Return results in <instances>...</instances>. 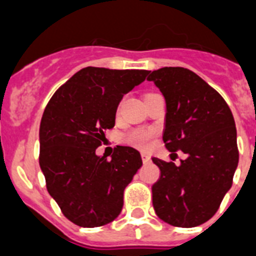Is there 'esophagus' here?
I'll return each instance as SVG.
<instances>
[{
  "label": "esophagus",
  "instance_id": "1",
  "mask_svg": "<svg viewBox=\"0 0 256 256\" xmlns=\"http://www.w3.org/2000/svg\"><path fill=\"white\" fill-rule=\"evenodd\" d=\"M141 158H142L144 164H149V162H150V156H148V154L142 153V154H141Z\"/></svg>",
  "mask_w": 256,
  "mask_h": 256
}]
</instances>
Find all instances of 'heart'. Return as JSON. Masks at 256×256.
Segmentation results:
<instances>
[{"instance_id": "b5f03b06", "label": "heart", "mask_w": 256, "mask_h": 256, "mask_svg": "<svg viewBox=\"0 0 256 256\" xmlns=\"http://www.w3.org/2000/svg\"><path fill=\"white\" fill-rule=\"evenodd\" d=\"M154 132L152 130H133L124 136V140L132 145V146L148 150L153 146L154 144Z\"/></svg>"}]
</instances>
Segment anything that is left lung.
<instances>
[{
	"instance_id": "obj_1",
	"label": "left lung",
	"mask_w": 256,
	"mask_h": 256,
	"mask_svg": "<svg viewBox=\"0 0 256 256\" xmlns=\"http://www.w3.org/2000/svg\"><path fill=\"white\" fill-rule=\"evenodd\" d=\"M148 81L166 102L164 146L187 156L178 166L152 158L161 171L152 186L154 210L172 226H199L217 212L238 166L233 114L222 96L188 69L161 68Z\"/></svg>"
}]
</instances>
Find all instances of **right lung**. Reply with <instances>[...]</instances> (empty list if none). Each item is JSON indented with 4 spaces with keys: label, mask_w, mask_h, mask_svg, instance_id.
I'll use <instances>...</instances> for the list:
<instances>
[{
    "label": "right lung",
    "mask_w": 256,
    "mask_h": 256,
    "mask_svg": "<svg viewBox=\"0 0 256 256\" xmlns=\"http://www.w3.org/2000/svg\"><path fill=\"white\" fill-rule=\"evenodd\" d=\"M149 70L88 66L72 76L48 102L40 122L39 164L47 190L69 221L103 226L119 216L124 190L142 166L138 150L118 146L111 160L96 156L115 126L123 95Z\"/></svg>",
    "instance_id": "1"
}]
</instances>
